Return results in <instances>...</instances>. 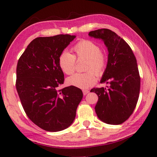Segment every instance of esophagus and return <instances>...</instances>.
<instances>
[{
    "mask_svg": "<svg viewBox=\"0 0 157 157\" xmlns=\"http://www.w3.org/2000/svg\"><path fill=\"white\" fill-rule=\"evenodd\" d=\"M89 90H83V94L84 95H86L87 94H88L89 93Z\"/></svg>",
    "mask_w": 157,
    "mask_h": 157,
    "instance_id": "esophagus-1",
    "label": "esophagus"
}]
</instances>
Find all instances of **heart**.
<instances>
[{"mask_svg":"<svg viewBox=\"0 0 157 157\" xmlns=\"http://www.w3.org/2000/svg\"><path fill=\"white\" fill-rule=\"evenodd\" d=\"M74 55L67 51L60 54L58 64L61 71L67 75L74 72L76 61L86 59L83 73H75L67 79V83L75 87L86 89L94 85L96 81V75L101 76L107 66V56L101 51L98 44L90 40H81L73 46Z\"/></svg>","mask_w":157,"mask_h":157,"instance_id":"heart-1","label":"heart"}]
</instances>
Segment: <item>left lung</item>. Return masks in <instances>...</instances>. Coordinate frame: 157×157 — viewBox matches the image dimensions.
<instances>
[{
    "label": "left lung",
    "instance_id": "obj_1",
    "mask_svg": "<svg viewBox=\"0 0 157 157\" xmlns=\"http://www.w3.org/2000/svg\"><path fill=\"white\" fill-rule=\"evenodd\" d=\"M88 35L102 39L109 51L107 66L101 83L109 84V87L90 90L98 97L96 113L106 123L121 124L132 115L139 98L140 76L136 56L128 43L111 29H99Z\"/></svg>",
    "mask_w": 157,
    "mask_h": 157
}]
</instances>
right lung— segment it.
Instances as JSON below:
<instances>
[{"label":"right lung","mask_w":157,"mask_h":157,"mask_svg":"<svg viewBox=\"0 0 157 157\" xmlns=\"http://www.w3.org/2000/svg\"><path fill=\"white\" fill-rule=\"evenodd\" d=\"M75 36L38 37L29 43L18 60L16 89L25 114L39 128L59 132L73 122L82 101L80 89L64 82L58 59Z\"/></svg>","instance_id":"add662e5"}]
</instances>
